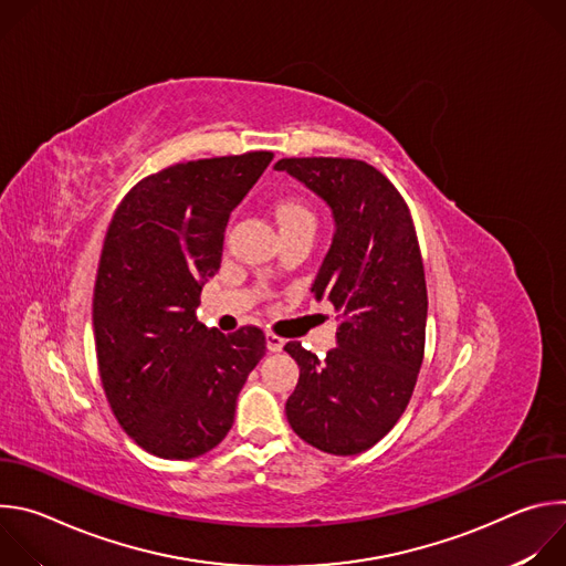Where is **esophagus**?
<instances>
[{"mask_svg":"<svg viewBox=\"0 0 566 566\" xmlns=\"http://www.w3.org/2000/svg\"><path fill=\"white\" fill-rule=\"evenodd\" d=\"M266 347H269V352H282L284 349V338L269 332L266 334Z\"/></svg>","mask_w":566,"mask_h":566,"instance_id":"obj_1","label":"esophagus"}]
</instances>
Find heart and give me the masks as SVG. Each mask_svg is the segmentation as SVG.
<instances>
[{"instance_id":"b5f03b06","label":"heart","mask_w":566,"mask_h":566,"mask_svg":"<svg viewBox=\"0 0 566 566\" xmlns=\"http://www.w3.org/2000/svg\"><path fill=\"white\" fill-rule=\"evenodd\" d=\"M275 214L282 226V232H293V230L315 232L317 217H315L313 208L300 199H282L275 206Z\"/></svg>"}]
</instances>
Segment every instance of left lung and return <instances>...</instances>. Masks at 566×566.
I'll use <instances>...</instances> for the list:
<instances>
[{
    "mask_svg": "<svg viewBox=\"0 0 566 566\" xmlns=\"http://www.w3.org/2000/svg\"><path fill=\"white\" fill-rule=\"evenodd\" d=\"M275 170L334 210V244L311 291L340 313L338 347L325 360L295 340L284 345L300 365L286 419L322 452L360 454L406 412L426 354L428 289L417 228L406 199L365 160L293 156Z\"/></svg>",
    "mask_w": 566,
    "mask_h": 566,
    "instance_id": "1",
    "label": "left lung"
}]
</instances>
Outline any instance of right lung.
<instances>
[{"instance_id":"1","label":"right lung","mask_w":566,"mask_h":566,"mask_svg":"<svg viewBox=\"0 0 566 566\" xmlns=\"http://www.w3.org/2000/svg\"><path fill=\"white\" fill-rule=\"evenodd\" d=\"M271 160L258 149L175 164L140 179L109 221L94 286L98 371L120 428L160 459L219 446L266 354L260 327L226 336L195 308L221 266L230 212Z\"/></svg>"}]
</instances>
